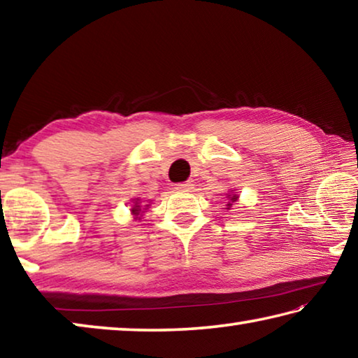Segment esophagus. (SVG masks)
<instances>
[{
  "label": "esophagus",
  "mask_w": 358,
  "mask_h": 358,
  "mask_svg": "<svg viewBox=\"0 0 358 358\" xmlns=\"http://www.w3.org/2000/svg\"><path fill=\"white\" fill-rule=\"evenodd\" d=\"M177 189H178V191H183V192L191 191V189H192V183H191V181H185V183H178V185H177Z\"/></svg>",
  "instance_id": "34e87169"
}]
</instances>
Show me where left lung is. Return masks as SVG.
I'll use <instances>...</instances> for the list:
<instances>
[{
  "label": "left lung",
  "instance_id": "obj_1",
  "mask_svg": "<svg viewBox=\"0 0 358 358\" xmlns=\"http://www.w3.org/2000/svg\"><path fill=\"white\" fill-rule=\"evenodd\" d=\"M227 197H229V203H227V210H229L230 207H232L234 202L238 201V196L237 194H227Z\"/></svg>",
  "mask_w": 358,
  "mask_h": 358
}]
</instances>
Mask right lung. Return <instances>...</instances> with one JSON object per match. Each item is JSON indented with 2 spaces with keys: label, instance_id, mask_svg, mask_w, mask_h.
Instances as JSON below:
<instances>
[{
  "label": "right lung",
  "instance_id": "add662e5",
  "mask_svg": "<svg viewBox=\"0 0 358 358\" xmlns=\"http://www.w3.org/2000/svg\"><path fill=\"white\" fill-rule=\"evenodd\" d=\"M132 213H134L136 216H138V213H142V208H141V205H138V202H136L134 207H132Z\"/></svg>",
  "mask_w": 358,
  "mask_h": 358
}]
</instances>
